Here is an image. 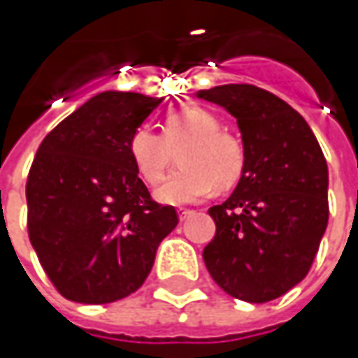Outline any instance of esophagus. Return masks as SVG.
Instances as JSON below:
<instances>
[{"mask_svg":"<svg viewBox=\"0 0 358 358\" xmlns=\"http://www.w3.org/2000/svg\"><path fill=\"white\" fill-rule=\"evenodd\" d=\"M177 215H179V221H187V219L193 215V211H191V209H179V211H177Z\"/></svg>","mask_w":358,"mask_h":358,"instance_id":"esophagus-1","label":"esophagus"}]
</instances>
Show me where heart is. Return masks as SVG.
<instances>
[{"mask_svg": "<svg viewBox=\"0 0 358 358\" xmlns=\"http://www.w3.org/2000/svg\"><path fill=\"white\" fill-rule=\"evenodd\" d=\"M179 152L181 169L159 187L155 197L165 205H191L209 197L219 185H235L245 169V147L221 129L219 119L199 105H183L163 121V135L139 127L129 137V157L139 177L157 185Z\"/></svg>", "mask_w": 358, "mask_h": 358, "instance_id": "obj_1", "label": "heart"}]
</instances>
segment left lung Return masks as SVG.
<instances>
[{"mask_svg":"<svg viewBox=\"0 0 358 358\" xmlns=\"http://www.w3.org/2000/svg\"><path fill=\"white\" fill-rule=\"evenodd\" d=\"M237 119L245 169L209 209L217 233L203 259L231 296L267 303L309 273L329 223V169L309 123L277 95L229 83L197 91Z\"/></svg>","mask_w":358,"mask_h":358,"instance_id":"obj_1","label":"left lung"}]
</instances>
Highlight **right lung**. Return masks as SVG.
<instances>
[{
  "label": "right lung",
  "mask_w": 358,
  "mask_h": 358,
  "mask_svg": "<svg viewBox=\"0 0 358 358\" xmlns=\"http://www.w3.org/2000/svg\"><path fill=\"white\" fill-rule=\"evenodd\" d=\"M163 97L103 91L39 145L29 169L27 231L65 299L103 305L135 293L179 219L151 199L129 157V137Z\"/></svg>",
  "instance_id": "add662e5"
}]
</instances>
